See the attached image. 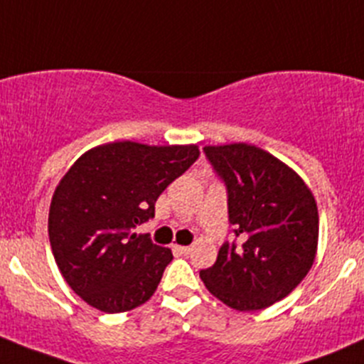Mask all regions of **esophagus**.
<instances>
[{
	"mask_svg": "<svg viewBox=\"0 0 364 364\" xmlns=\"http://www.w3.org/2000/svg\"><path fill=\"white\" fill-rule=\"evenodd\" d=\"M174 252L179 253V255H188V253L192 252V248H190V247H179V245H174Z\"/></svg>",
	"mask_w": 364,
	"mask_h": 364,
	"instance_id": "esophagus-1",
	"label": "esophagus"
}]
</instances>
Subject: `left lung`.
Listing matches in <instances>:
<instances>
[{
	"mask_svg": "<svg viewBox=\"0 0 364 364\" xmlns=\"http://www.w3.org/2000/svg\"><path fill=\"white\" fill-rule=\"evenodd\" d=\"M229 193V222L240 243H225L200 280L240 311L262 310L301 284L315 260L318 211L294 168L247 142L205 146Z\"/></svg>",
	"mask_w": 364,
	"mask_h": 364,
	"instance_id": "8db88e82",
	"label": "left lung"
}]
</instances>
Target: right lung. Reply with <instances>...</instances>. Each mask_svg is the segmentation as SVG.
I'll use <instances>...</instances> for the list:
<instances>
[{
    "mask_svg": "<svg viewBox=\"0 0 364 364\" xmlns=\"http://www.w3.org/2000/svg\"><path fill=\"white\" fill-rule=\"evenodd\" d=\"M199 155L197 144L107 142L80 155L61 178L49 209L50 248L90 306L121 314L155 294L172 252L135 227L155 216L160 193Z\"/></svg>",
    "mask_w": 364,
    "mask_h": 364,
    "instance_id": "add662e5",
    "label": "right lung"
}]
</instances>
